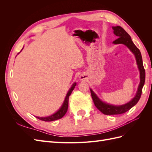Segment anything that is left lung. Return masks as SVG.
Masks as SVG:
<instances>
[{"instance_id":"8db88e82","label":"left lung","mask_w":152,"mask_h":152,"mask_svg":"<svg viewBox=\"0 0 152 152\" xmlns=\"http://www.w3.org/2000/svg\"><path fill=\"white\" fill-rule=\"evenodd\" d=\"M112 28L113 30L114 34L118 37V38L115 40H114L113 43L115 44H123L124 45H126V46L131 50L132 53L134 54L136 59L137 65V66H138L139 70L140 72V82L134 98H132L129 102L121 106L112 105L103 102L102 101H101L98 98V96L96 95V94L92 91V89H90L92 98H93V102L94 105L96 106V107L103 114L109 115H110L122 114L127 112L128 110H129L131 108L134 107L135 104H136V103L138 102V101L140 99L142 93V89L145 84V70L143 66V64H142V56L140 50L132 42L130 35H129L121 26H113Z\"/></svg>"}]
</instances>
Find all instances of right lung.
Wrapping results in <instances>:
<instances>
[{"instance_id":"1","label":"right lung","mask_w":152,"mask_h":152,"mask_svg":"<svg viewBox=\"0 0 152 152\" xmlns=\"http://www.w3.org/2000/svg\"><path fill=\"white\" fill-rule=\"evenodd\" d=\"M19 54V53H18ZM76 86V83H73V85L72 86L71 88L69 89L68 93L66 96L65 101L61 106V107L59 109L58 111H57L56 113L53 114L52 115H50L49 117H36V118H39V120H41L42 121H45V122H51V121H54L56 120H58V119L61 118L64 115H65V113L67 112L68 110V99H69V96L71 94L72 92L73 91V90L74 89L75 87Z\"/></svg>"}]
</instances>
